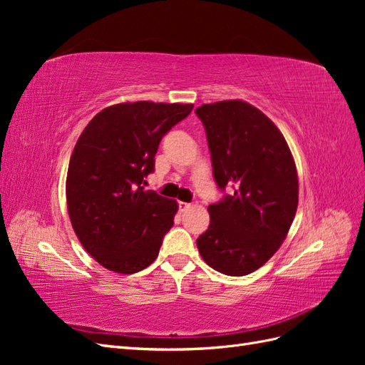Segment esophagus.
<instances>
[{"instance_id":"34e87169","label":"esophagus","mask_w":365,"mask_h":365,"mask_svg":"<svg viewBox=\"0 0 365 365\" xmlns=\"http://www.w3.org/2000/svg\"><path fill=\"white\" fill-rule=\"evenodd\" d=\"M189 207H190V204H189V202H182V201H180V210H181V212H185V210L189 208Z\"/></svg>"}]
</instances>
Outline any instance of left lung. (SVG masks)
I'll return each instance as SVG.
<instances>
[{
    "mask_svg": "<svg viewBox=\"0 0 365 365\" xmlns=\"http://www.w3.org/2000/svg\"><path fill=\"white\" fill-rule=\"evenodd\" d=\"M195 113L216 184L235 190L208 205L210 225L196 245L208 267L240 277L267 263L288 236L298 205L294 157L279 128L244 101L207 103Z\"/></svg>",
    "mask_w": 365,
    "mask_h": 365,
    "instance_id": "8db88e82",
    "label": "left lung"
}]
</instances>
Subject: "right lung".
<instances>
[{
    "instance_id": "1",
    "label": "right lung",
    "mask_w": 365,
    "mask_h": 365,
    "mask_svg": "<svg viewBox=\"0 0 365 365\" xmlns=\"http://www.w3.org/2000/svg\"><path fill=\"white\" fill-rule=\"evenodd\" d=\"M192 103H118L96 114L77 140L67 173V207L77 239L109 271L134 274L158 257L178 204L145 178L161 138Z\"/></svg>"
}]
</instances>
